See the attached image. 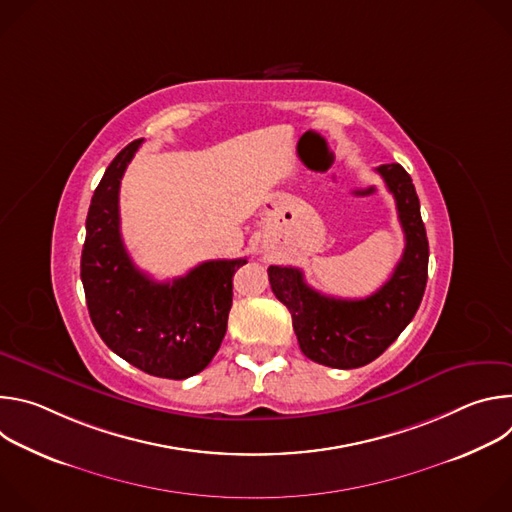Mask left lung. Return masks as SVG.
Segmentation results:
<instances>
[{
	"label": "left lung",
	"mask_w": 512,
	"mask_h": 512,
	"mask_svg": "<svg viewBox=\"0 0 512 512\" xmlns=\"http://www.w3.org/2000/svg\"><path fill=\"white\" fill-rule=\"evenodd\" d=\"M377 172L395 196L405 233L403 257L381 289L364 300H338L312 289L298 267L267 269L302 352L332 369H358L381 356L413 320L427 283L429 245L411 176L399 164H383Z\"/></svg>",
	"instance_id": "obj_1"
}]
</instances>
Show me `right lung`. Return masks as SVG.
<instances>
[{
    "instance_id": "obj_1",
    "label": "right lung",
    "mask_w": 512,
    "mask_h": 512,
    "mask_svg": "<svg viewBox=\"0 0 512 512\" xmlns=\"http://www.w3.org/2000/svg\"><path fill=\"white\" fill-rule=\"evenodd\" d=\"M141 139L105 170L89 206L81 279L103 342L139 371L188 379L221 348L233 306V275L247 259L204 261L172 281H154L131 261L119 229V186Z\"/></svg>"
}]
</instances>
